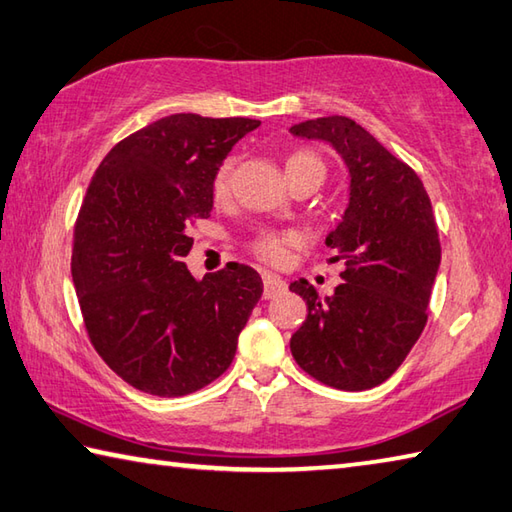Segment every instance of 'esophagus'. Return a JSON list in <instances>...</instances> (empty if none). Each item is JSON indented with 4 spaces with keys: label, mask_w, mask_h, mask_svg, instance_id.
<instances>
[{
    "label": "esophagus",
    "mask_w": 512,
    "mask_h": 512,
    "mask_svg": "<svg viewBox=\"0 0 512 512\" xmlns=\"http://www.w3.org/2000/svg\"><path fill=\"white\" fill-rule=\"evenodd\" d=\"M262 280H264V297H266V300H271V297L280 295L286 288V282L280 280V277L273 275V273H264Z\"/></svg>",
    "instance_id": "obj_1"
}]
</instances>
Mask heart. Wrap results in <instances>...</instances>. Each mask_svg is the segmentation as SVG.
Segmentation results:
<instances>
[{"label": "heart", "mask_w": 512, "mask_h": 512, "mask_svg": "<svg viewBox=\"0 0 512 512\" xmlns=\"http://www.w3.org/2000/svg\"><path fill=\"white\" fill-rule=\"evenodd\" d=\"M293 170H318L324 174V165L318 156L311 152H295L286 159V174ZM230 179H232V161H224L215 172L212 179V197L226 199L230 192ZM297 244L295 232H280V230H262L257 232L253 239V253L264 259L268 264H284L288 255V246Z\"/></svg>", "instance_id": "b5f03b06"}]
</instances>
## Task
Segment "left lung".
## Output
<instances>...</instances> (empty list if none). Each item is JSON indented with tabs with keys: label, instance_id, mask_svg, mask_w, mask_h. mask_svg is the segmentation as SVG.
Segmentation results:
<instances>
[{
	"label": "left lung",
	"instance_id": "8db88e82",
	"mask_svg": "<svg viewBox=\"0 0 512 512\" xmlns=\"http://www.w3.org/2000/svg\"><path fill=\"white\" fill-rule=\"evenodd\" d=\"M291 134L329 143L349 172L347 208L327 235L342 284L324 300L306 280L291 284L309 306L291 353L320 383L362 392L403 365L427 322L441 264L432 203L412 167L356 120L315 118Z\"/></svg>",
	"mask_w": 512,
	"mask_h": 512
}]
</instances>
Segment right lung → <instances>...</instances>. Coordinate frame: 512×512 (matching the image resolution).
Listing matches in <instances>:
<instances>
[{
    "mask_svg": "<svg viewBox=\"0 0 512 512\" xmlns=\"http://www.w3.org/2000/svg\"><path fill=\"white\" fill-rule=\"evenodd\" d=\"M253 118L172 114L111 150L91 179L71 273L100 358L136 389L185 396L230 367L262 277L230 262L197 280L183 257L208 219L212 179Z\"/></svg>",
    "mask_w": 512,
    "mask_h": 512,
    "instance_id": "obj_1",
    "label": "right lung"
}]
</instances>
